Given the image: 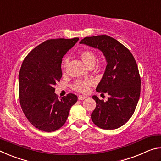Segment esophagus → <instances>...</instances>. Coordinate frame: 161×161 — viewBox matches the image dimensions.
<instances>
[{"label":"esophagus","instance_id":"obj_1","mask_svg":"<svg viewBox=\"0 0 161 161\" xmlns=\"http://www.w3.org/2000/svg\"><path fill=\"white\" fill-rule=\"evenodd\" d=\"M85 99H86V97L82 96V95H80V96H79V97H78V99H79V100L82 101V100Z\"/></svg>","mask_w":161,"mask_h":161}]
</instances>
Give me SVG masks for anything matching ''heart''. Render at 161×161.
<instances>
[{"instance_id":"obj_1","label":"heart","mask_w":161,"mask_h":161,"mask_svg":"<svg viewBox=\"0 0 161 161\" xmlns=\"http://www.w3.org/2000/svg\"><path fill=\"white\" fill-rule=\"evenodd\" d=\"M80 57L83 62L85 63L89 67H93L96 63V54L93 51L90 50H83L80 53ZM69 65V59L65 58L62 67L63 69L66 70L67 68ZM94 84V81L92 80H80L77 81L73 84V89L75 91L80 92V93H86L89 90V86H92Z\"/></svg>"}]
</instances>
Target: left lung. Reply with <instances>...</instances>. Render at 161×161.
Listing matches in <instances>:
<instances>
[{
  "label": "left lung",
  "instance_id": "obj_1",
  "mask_svg": "<svg viewBox=\"0 0 161 161\" xmlns=\"http://www.w3.org/2000/svg\"><path fill=\"white\" fill-rule=\"evenodd\" d=\"M80 43L99 50L107 63L96 91L109 97L103 102L92 97L97 103L92 121L102 129H118L132 116L140 97L141 78L135 59L124 45L108 35L86 37Z\"/></svg>",
  "mask_w": 161,
  "mask_h": 161
}]
</instances>
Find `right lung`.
Segmentation results:
<instances>
[{
  "label": "right lung",
  "instance_id": "1",
  "mask_svg": "<svg viewBox=\"0 0 161 161\" xmlns=\"http://www.w3.org/2000/svg\"><path fill=\"white\" fill-rule=\"evenodd\" d=\"M79 40L51 39L37 46L24 59L19 72V98L24 114L40 130L52 132L65 124L72 105L74 94L58 99L54 85L62 76V58Z\"/></svg>",
  "mask_w": 161,
  "mask_h": 161
}]
</instances>
